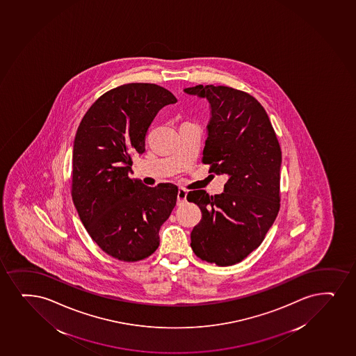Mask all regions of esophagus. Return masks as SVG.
I'll use <instances>...</instances> for the list:
<instances>
[{
  "label": "esophagus",
  "mask_w": 356,
  "mask_h": 356,
  "mask_svg": "<svg viewBox=\"0 0 356 356\" xmlns=\"http://www.w3.org/2000/svg\"><path fill=\"white\" fill-rule=\"evenodd\" d=\"M186 201H187V192L184 189H179V192H177V204L181 205V204H184Z\"/></svg>",
  "instance_id": "1"
}]
</instances>
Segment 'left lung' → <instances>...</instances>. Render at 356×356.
Listing matches in <instances>:
<instances>
[{
  "label": "left lung",
  "instance_id": "left-lung-1",
  "mask_svg": "<svg viewBox=\"0 0 356 356\" xmlns=\"http://www.w3.org/2000/svg\"><path fill=\"white\" fill-rule=\"evenodd\" d=\"M189 95L211 106L202 163L227 176L222 194L192 191L200 222L191 234L194 254L220 267L238 264L264 242L280 209L281 149L266 111L250 94L225 86H195Z\"/></svg>",
  "mask_w": 356,
  "mask_h": 356
}]
</instances>
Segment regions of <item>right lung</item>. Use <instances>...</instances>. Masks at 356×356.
Returning a JSON list of instances; mask_svg holds the SVG:
<instances>
[{
	"mask_svg": "<svg viewBox=\"0 0 356 356\" xmlns=\"http://www.w3.org/2000/svg\"><path fill=\"white\" fill-rule=\"evenodd\" d=\"M176 101L157 84H122L90 106L76 132L72 201L92 241L114 259L136 262L154 254L175 207V184L147 187L129 174L156 114Z\"/></svg>",
	"mask_w": 356,
	"mask_h": 356,
	"instance_id": "add662e5",
	"label": "right lung"
}]
</instances>
